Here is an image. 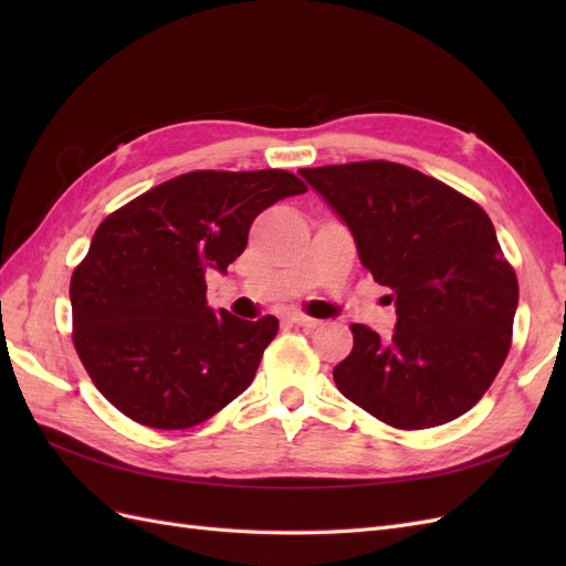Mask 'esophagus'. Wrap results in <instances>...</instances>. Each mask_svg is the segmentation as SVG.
I'll use <instances>...</instances> for the list:
<instances>
[{
    "label": "esophagus",
    "instance_id": "1",
    "mask_svg": "<svg viewBox=\"0 0 566 566\" xmlns=\"http://www.w3.org/2000/svg\"><path fill=\"white\" fill-rule=\"evenodd\" d=\"M287 321H290V323H295V325H300V328H306V331L316 328V325L321 323V321H316V318H312V316H304V314H297V312L287 314Z\"/></svg>",
    "mask_w": 566,
    "mask_h": 566
}]
</instances>
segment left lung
I'll return each instance as SVG.
<instances>
[{
    "label": "left lung",
    "mask_w": 566,
    "mask_h": 566,
    "mask_svg": "<svg viewBox=\"0 0 566 566\" xmlns=\"http://www.w3.org/2000/svg\"><path fill=\"white\" fill-rule=\"evenodd\" d=\"M354 235L358 260L397 306L382 339L354 323L333 378L349 401L399 430L460 418L510 352L520 285L489 214L451 186L399 163L300 169Z\"/></svg>",
    "instance_id": "obj_1"
}]
</instances>
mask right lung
I'll return each mask as SVG.
<instances>
[{
  "mask_svg": "<svg viewBox=\"0 0 566 566\" xmlns=\"http://www.w3.org/2000/svg\"><path fill=\"white\" fill-rule=\"evenodd\" d=\"M304 191L285 169H200L101 221L71 279L73 342L119 413L156 430H186L250 387L279 318L214 312L205 273H227L254 217Z\"/></svg>",
  "mask_w": 566,
  "mask_h": 566,
  "instance_id": "obj_1",
  "label": "right lung"
}]
</instances>
